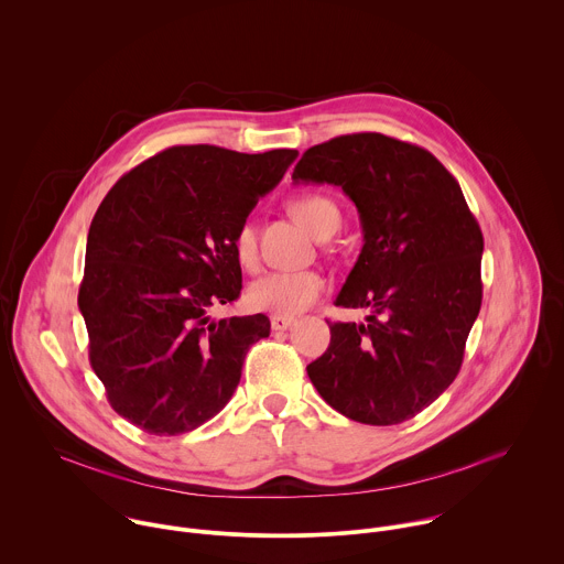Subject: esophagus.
Returning <instances> with one entry per match:
<instances>
[{"instance_id":"1","label":"esophagus","mask_w":564,"mask_h":564,"mask_svg":"<svg viewBox=\"0 0 564 564\" xmlns=\"http://www.w3.org/2000/svg\"><path fill=\"white\" fill-rule=\"evenodd\" d=\"M291 324H293L291 315H280V313L271 315V328L273 330H286Z\"/></svg>"}]
</instances>
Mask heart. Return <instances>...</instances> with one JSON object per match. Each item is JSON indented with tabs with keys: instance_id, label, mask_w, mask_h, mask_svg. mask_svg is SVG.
I'll return each instance as SVG.
<instances>
[{
	"instance_id": "1",
	"label": "heart",
	"mask_w": 564,
	"mask_h": 564,
	"mask_svg": "<svg viewBox=\"0 0 564 564\" xmlns=\"http://www.w3.org/2000/svg\"><path fill=\"white\" fill-rule=\"evenodd\" d=\"M291 214L315 236H333L339 227L337 205L319 194H306L291 203ZM234 253L245 269L258 264V240L249 223L240 225L234 236ZM326 291V278L317 271H269L247 286V302L258 311L300 313Z\"/></svg>"
}]
</instances>
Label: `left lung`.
Wrapping results in <instances>:
<instances>
[{
  "mask_svg": "<svg viewBox=\"0 0 564 564\" xmlns=\"http://www.w3.org/2000/svg\"><path fill=\"white\" fill-rule=\"evenodd\" d=\"M293 181L337 185L355 203L364 247L335 306L370 311L361 324H330V346L306 372L352 421L412 419L458 375L478 317V223L427 150L377 132L306 150Z\"/></svg>",
  "mask_w": 564,
  "mask_h": 564,
  "instance_id": "1",
  "label": "left lung"
}]
</instances>
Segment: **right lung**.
Here are the masks:
<instances>
[{
	"instance_id": "add662e5",
	"label": "right lung",
	"mask_w": 564,
	"mask_h": 564,
	"mask_svg": "<svg viewBox=\"0 0 564 564\" xmlns=\"http://www.w3.org/2000/svg\"><path fill=\"white\" fill-rule=\"evenodd\" d=\"M297 150L240 154L178 145L128 172L99 205L79 311L110 405L143 432L176 436L216 416L240 383L267 315L212 319L242 289L234 236Z\"/></svg>"
}]
</instances>
